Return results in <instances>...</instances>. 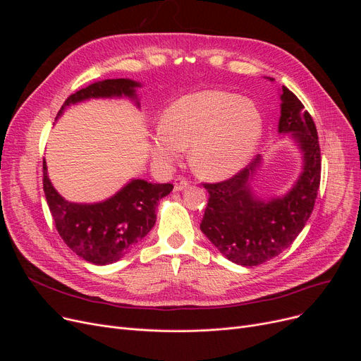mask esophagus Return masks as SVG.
Here are the masks:
<instances>
[{"label":"esophagus","mask_w":361,"mask_h":361,"mask_svg":"<svg viewBox=\"0 0 361 361\" xmlns=\"http://www.w3.org/2000/svg\"><path fill=\"white\" fill-rule=\"evenodd\" d=\"M188 184H190V183H188L187 178H184V177H177L176 181H174V190H176V192L184 190V188H185Z\"/></svg>","instance_id":"esophagus-1"}]
</instances>
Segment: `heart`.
I'll return each instance as SVG.
<instances>
[{
    "label": "heart",
    "mask_w": 361,
    "mask_h": 361,
    "mask_svg": "<svg viewBox=\"0 0 361 361\" xmlns=\"http://www.w3.org/2000/svg\"><path fill=\"white\" fill-rule=\"evenodd\" d=\"M263 118L257 106L237 93L200 90L171 105L152 139V154L176 162L190 147V164L209 180L234 176L250 159L260 140Z\"/></svg>",
    "instance_id": "1"
}]
</instances>
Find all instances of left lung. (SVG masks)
<instances>
[{
    "label": "left lung",
    "mask_w": 361,
    "mask_h": 361,
    "mask_svg": "<svg viewBox=\"0 0 361 361\" xmlns=\"http://www.w3.org/2000/svg\"><path fill=\"white\" fill-rule=\"evenodd\" d=\"M279 131L297 139L305 168L281 199L262 202L250 192V180L260 158L219 183H203L209 193L202 233L231 262L243 267L262 264L293 244L310 218L320 185V146L317 130L309 111L286 86L281 94Z\"/></svg>",
    "instance_id": "1"
}]
</instances>
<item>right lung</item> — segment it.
<instances>
[{"label": "right lung", "instance_id": "add662e5", "mask_svg": "<svg viewBox=\"0 0 361 361\" xmlns=\"http://www.w3.org/2000/svg\"><path fill=\"white\" fill-rule=\"evenodd\" d=\"M139 83L128 79H106L94 82L70 94L59 116L70 104L89 98L128 97L136 98ZM44 192L55 228L63 241L75 255L94 264H108L120 260L155 225L159 199L169 195L173 184H152L133 180L111 199L79 204L64 200L55 192L44 161Z\"/></svg>", "mask_w": 361, "mask_h": 361}]
</instances>
